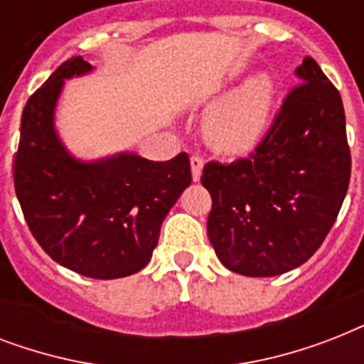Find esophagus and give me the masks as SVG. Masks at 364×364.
<instances>
[{"instance_id":"obj_1","label":"esophagus","mask_w":364,"mask_h":364,"mask_svg":"<svg viewBox=\"0 0 364 364\" xmlns=\"http://www.w3.org/2000/svg\"><path fill=\"white\" fill-rule=\"evenodd\" d=\"M202 168H204V159H202V156H198V154L191 156V171H193V181H200V177H202Z\"/></svg>"}]
</instances>
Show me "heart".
Returning <instances> with one entry per match:
<instances>
[{
    "mask_svg": "<svg viewBox=\"0 0 364 364\" xmlns=\"http://www.w3.org/2000/svg\"><path fill=\"white\" fill-rule=\"evenodd\" d=\"M277 87L270 75H257L227 96V102L210 117L205 136L225 154L251 153L270 132L276 109Z\"/></svg>",
    "mask_w": 364,
    "mask_h": 364,
    "instance_id": "b5f03b06",
    "label": "heart"
}]
</instances>
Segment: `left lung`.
<instances>
[{
	"label": "left lung",
	"mask_w": 364,
	"mask_h": 364,
	"mask_svg": "<svg viewBox=\"0 0 364 364\" xmlns=\"http://www.w3.org/2000/svg\"><path fill=\"white\" fill-rule=\"evenodd\" d=\"M268 136L249 159L208 162V236L228 270L279 276L304 264L333 228L348 193L351 154L340 92L310 56Z\"/></svg>",
	"instance_id": "1"
}]
</instances>
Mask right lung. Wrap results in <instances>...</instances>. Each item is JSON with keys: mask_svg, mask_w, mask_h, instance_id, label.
<instances>
[{"mask_svg": "<svg viewBox=\"0 0 364 364\" xmlns=\"http://www.w3.org/2000/svg\"><path fill=\"white\" fill-rule=\"evenodd\" d=\"M90 71L87 60L73 56L30 96L14 156V191L50 259L81 276L117 279L147 266L164 217L193 177L187 153L166 162L136 153L85 162L65 149L54 109L65 79Z\"/></svg>", "mask_w": 364, "mask_h": 364, "instance_id": "obj_1", "label": "right lung"}]
</instances>
